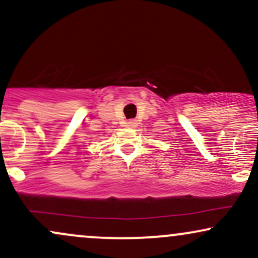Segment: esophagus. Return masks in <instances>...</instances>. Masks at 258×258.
I'll list each match as a JSON object with an SVG mask.
<instances>
[{
	"instance_id": "34e87169",
	"label": "esophagus",
	"mask_w": 258,
	"mask_h": 258,
	"mask_svg": "<svg viewBox=\"0 0 258 258\" xmlns=\"http://www.w3.org/2000/svg\"><path fill=\"white\" fill-rule=\"evenodd\" d=\"M126 126L128 127V128H133V127L137 126V121H136V120H130V121H127Z\"/></svg>"
}]
</instances>
